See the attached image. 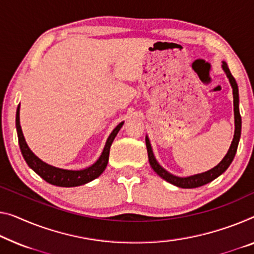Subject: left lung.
Listing matches in <instances>:
<instances>
[{
    "label": "left lung",
    "mask_w": 254,
    "mask_h": 254,
    "mask_svg": "<svg viewBox=\"0 0 254 254\" xmlns=\"http://www.w3.org/2000/svg\"><path fill=\"white\" fill-rule=\"evenodd\" d=\"M222 69L225 70L226 75H227V77L229 78V81H231V85L233 87L234 115H235V132H234V138H233L232 145H231V147H229L227 154H226L225 158L221 160V162L219 163V165L212 168L211 170L205 171V173H203V174L194 175V176L184 177V178L174 176V175L169 174L167 170L163 169V168L157 162V160H155L154 155H153V152H152L150 140H149V138H147V136L145 137L147 157H149V161H150L152 169H153L160 177L163 178L165 181H167L168 183H170V184H173L175 186L182 187V189H195V187H200V186L208 184V183L212 182L213 179H216L218 176H220V175L229 167V165H231L233 161L234 157H235L237 146H239L240 137H241V127H242V119H241L240 109H239V87H237V83H236L235 78L233 77L231 71H229V68L226 62H222Z\"/></svg>",
    "instance_id": "8db88e82"
}]
</instances>
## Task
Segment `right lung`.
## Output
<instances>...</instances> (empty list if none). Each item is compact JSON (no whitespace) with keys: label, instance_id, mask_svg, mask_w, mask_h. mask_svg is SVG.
Returning a JSON list of instances; mask_svg holds the SVG:
<instances>
[{"label":"right lung","instance_id":"obj_1","mask_svg":"<svg viewBox=\"0 0 254 254\" xmlns=\"http://www.w3.org/2000/svg\"><path fill=\"white\" fill-rule=\"evenodd\" d=\"M19 109H20V105H18L17 115H15V127H17L19 146H20L22 157L27 162V165L32 168L35 173H36L38 176H41L45 182H48L52 185L60 186V187L80 186L93 181V179L97 178L101 174L103 173L105 167L108 165L111 144L114 142L117 134H118V131L120 130V128L123 127L124 123H120L118 126L115 128L114 131L111 132L110 136H109L107 143H105L102 154H101V157L94 163V165L83 170H65V169H60V168L50 166L48 163L43 162L41 159H38L36 155L30 151L28 145H27L25 137H23V134L20 127V122H19Z\"/></svg>","mask_w":254,"mask_h":254}]
</instances>
